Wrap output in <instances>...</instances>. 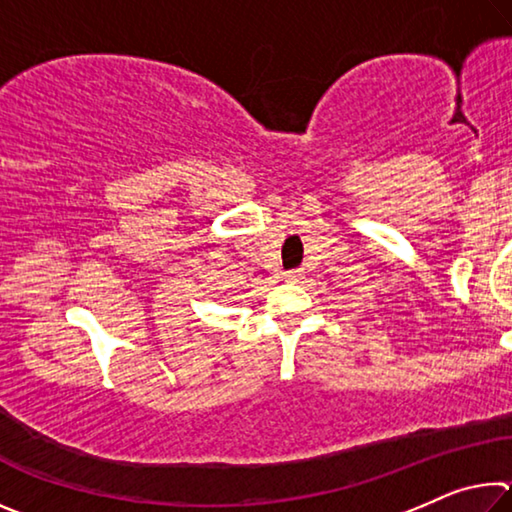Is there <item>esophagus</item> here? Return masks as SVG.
<instances>
[{"instance_id": "1", "label": "esophagus", "mask_w": 512, "mask_h": 512, "mask_svg": "<svg viewBox=\"0 0 512 512\" xmlns=\"http://www.w3.org/2000/svg\"><path fill=\"white\" fill-rule=\"evenodd\" d=\"M284 280H287V282H300L302 280V271H300V268H293V271L284 273Z\"/></svg>"}]
</instances>
